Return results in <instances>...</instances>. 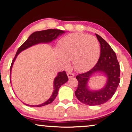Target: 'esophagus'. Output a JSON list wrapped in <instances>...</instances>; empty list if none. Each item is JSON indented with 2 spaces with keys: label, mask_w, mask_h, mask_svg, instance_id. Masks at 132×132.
Here are the masks:
<instances>
[{
  "label": "esophagus",
  "mask_w": 132,
  "mask_h": 132,
  "mask_svg": "<svg viewBox=\"0 0 132 132\" xmlns=\"http://www.w3.org/2000/svg\"><path fill=\"white\" fill-rule=\"evenodd\" d=\"M74 75H75L74 73H72V72H68V76L69 78L73 77Z\"/></svg>",
  "instance_id": "esophagus-1"
}]
</instances>
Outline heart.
<instances>
[{
	"label": "heart",
	"mask_w": 132,
	"mask_h": 132,
	"mask_svg": "<svg viewBox=\"0 0 132 132\" xmlns=\"http://www.w3.org/2000/svg\"><path fill=\"white\" fill-rule=\"evenodd\" d=\"M57 56L66 67L70 61L78 71L89 69L97 63L100 55V47L97 39L92 35L72 33L61 38L59 42Z\"/></svg>",
	"instance_id": "heart-1"
}]
</instances>
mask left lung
Here are the masks:
<instances>
[{
    "label": "left lung",
    "instance_id": "1",
    "mask_svg": "<svg viewBox=\"0 0 132 132\" xmlns=\"http://www.w3.org/2000/svg\"><path fill=\"white\" fill-rule=\"evenodd\" d=\"M96 36L101 47L99 59L91 70L76 76L78 81V88L75 92L76 97L88 105H101L107 102L114 94L120 83V69L116 54L101 37L97 34ZM98 71L106 75L108 82L101 90L91 91L87 87V82L92 75Z\"/></svg>",
    "mask_w": 132,
    "mask_h": 132
}]
</instances>
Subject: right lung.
<instances>
[{
	"label": "right lung",
	"mask_w": 132,
	"mask_h": 132,
	"mask_svg": "<svg viewBox=\"0 0 132 132\" xmlns=\"http://www.w3.org/2000/svg\"><path fill=\"white\" fill-rule=\"evenodd\" d=\"M64 33V31L62 30H60V29H46V30H43L40 31H36V32H33L32 34L30 35V36L28 37V38L23 43L22 46H21L20 47L16 53L14 59H13L12 62L11 66V70H10V77H11V70L12 68V66L13 63H14L15 60L16 58L19 53H21L22 51L25 50V49L29 48V47L34 46L37 44H39V43H50L53 40H55L57 38L59 35H61L62 34ZM68 80V78L67 76L66 73L65 71L60 72L58 73L57 76H56L54 79V91L53 92L52 95L51 97L47 100L45 103L40 104V105H27L28 106H31V107H42V106H44L46 105H48V104L52 103L54 100L56 98V96L57 95L59 89L61 86L63 84H65L66 82Z\"/></svg>",
	"instance_id": "1"
}]
</instances>
